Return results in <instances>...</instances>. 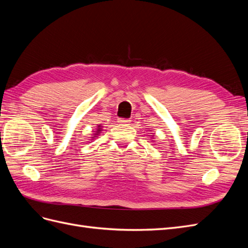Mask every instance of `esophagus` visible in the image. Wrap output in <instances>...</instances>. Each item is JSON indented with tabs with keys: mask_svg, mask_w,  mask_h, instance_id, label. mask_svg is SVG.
<instances>
[{
	"mask_svg": "<svg viewBox=\"0 0 248 248\" xmlns=\"http://www.w3.org/2000/svg\"><path fill=\"white\" fill-rule=\"evenodd\" d=\"M131 120L130 119H126V118H119L118 122L121 125H128L130 123Z\"/></svg>",
	"mask_w": 248,
	"mask_h": 248,
	"instance_id": "obj_1",
	"label": "esophagus"
}]
</instances>
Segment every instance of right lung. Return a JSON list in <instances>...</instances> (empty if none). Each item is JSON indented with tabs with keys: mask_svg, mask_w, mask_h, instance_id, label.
<instances>
[{
	"mask_svg": "<svg viewBox=\"0 0 248 248\" xmlns=\"http://www.w3.org/2000/svg\"><path fill=\"white\" fill-rule=\"evenodd\" d=\"M99 130H100V128H99V129H98V132H99ZM96 134H98V133H96ZM93 138H94V137H93Z\"/></svg>",
	"mask_w": 248,
	"mask_h": 248,
	"instance_id": "right-lung-1",
	"label": "right lung"
}]
</instances>
